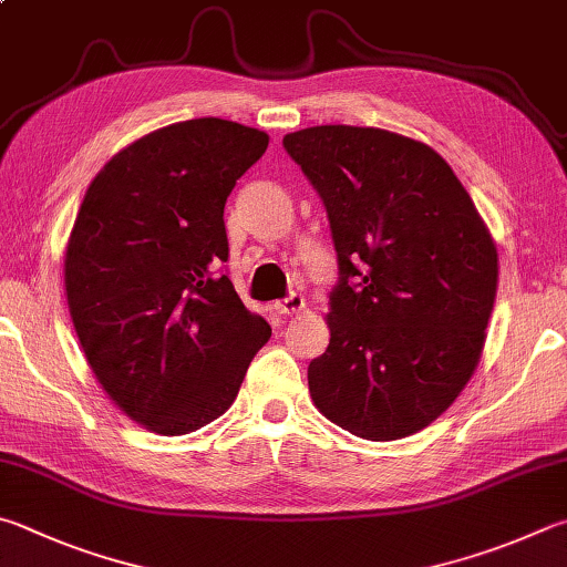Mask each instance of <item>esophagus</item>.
<instances>
[{"label":"esophagus","instance_id":"obj_1","mask_svg":"<svg viewBox=\"0 0 567 567\" xmlns=\"http://www.w3.org/2000/svg\"><path fill=\"white\" fill-rule=\"evenodd\" d=\"M275 310L280 312V315H287V317L300 315V312L305 310V297H302V295H297V292H292L290 297H285L282 302H277V305H275Z\"/></svg>","mask_w":567,"mask_h":567}]
</instances>
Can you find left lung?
<instances>
[{"label": "left lung", "instance_id": "8db88e82", "mask_svg": "<svg viewBox=\"0 0 567 567\" xmlns=\"http://www.w3.org/2000/svg\"><path fill=\"white\" fill-rule=\"evenodd\" d=\"M282 146L324 203L342 275L329 295V347L307 367L315 406L359 439L416 434L476 372L496 302V243L426 143L312 126Z\"/></svg>", "mask_w": 567, "mask_h": 567}]
</instances>
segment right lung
<instances>
[{
	"label": "right lung",
	"instance_id": "right-lung-1",
	"mask_svg": "<svg viewBox=\"0 0 567 567\" xmlns=\"http://www.w3.org/2000/svg\"><path fill=\"white\" fill-rule=\"evenodd\" d=\"M270 136L225 118L171 123L96 173L64 255L69 315L96 382L163 436L223 416L272 329L228 275L225 200Z\"/></svg>",
	"mask_w": 567,
	"mask_h": 567
}]
</instances>
